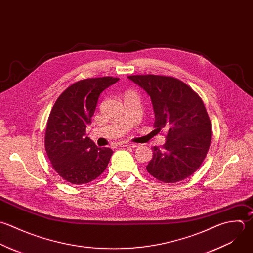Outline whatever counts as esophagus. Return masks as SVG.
Wrapping results in <instances>:
<instances>
[{"label": "esophagus", "instance_id": "obj_1", "mask_svg": "<svg viewBox=\"0 0 253 253\" xmlns=\"http://www.w3.org/2000/svg\"><path fill=\"white\" fill-rule=\"evenodd\" d=\"M119 147H130V148H135L137 147L136 144H132V143H128V142H120L118 143Z\"/></svg>", "mask_w": 253, "mask_h": 253}]
</instances>
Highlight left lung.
<instances>
[{"instance_id":"1","label":"left lung","mask_w":253,"mask_h":253,"mask_svg":"<svg viewBox=\"0 0 253 253\" xmlns=\"http://www.w3.org/2000/svg\"><path fill=\"white\" fill-rule=\"evenodd\" d=\"M128 78L151 96L154 127L168 129L167 142L153 147L148 172L174 183L193 174L202 165L212 140V124L201 97L182 81L169 76L134 75Z\"/></svg>"}]
</instances>
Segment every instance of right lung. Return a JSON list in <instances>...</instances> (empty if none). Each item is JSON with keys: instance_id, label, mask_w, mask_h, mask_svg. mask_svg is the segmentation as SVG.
Returning a JSON list of instances; mask_svg holds the SVG:
<instances>
[{"instance_id": "obj_1", "label": "right lung", "mask_w": 253, "mask_h": 253, "mask_svg": "<svg viewBox=\"0 0 253 253\" xmlns=\"http://www.w3.org/2000/svg\"><path fill=\"white\" fill-rule=\"evenodd\" d=\"M118 80H81L68 86L55 101L47 120L45 151L53 169L67 182L88 183L107 168L112 150L97 148L84 135L99 94Z\"/></svg>"}]
</instances>
